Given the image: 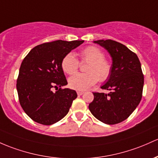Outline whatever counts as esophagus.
Listing matches in <instances>:
<instances>
[{
    "mask_svg": "<svg viewBox=\"0 0 158 158\" xmlns=\"http://www.w3.org/2000/svg\"><path fill=\"white\" fill-rule=\"evenodd\" d=\"M83 94H84V91H77V94L79 95V96H81V95H82Z\"/></svg>",
    "mask_w": 158,
    "mask_h": 158,
    "instance_id": "obj_1",
    "label": "esophagus"
}]
</instances>
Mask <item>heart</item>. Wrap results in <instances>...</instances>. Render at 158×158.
Listing matches in <instances>:
<instances>
[{
  "label": "heart",
  "instance_id": "1",
  "mask_svg": "<svg viewBox=\"0 0 158 158\" xmlns=\"http://www.w3.org/2000/svg\"><path fill=\"white\" fill-rule=\"evenodd\" d=\"M82 61H87L85 73H76L69 79V86L77 91H85L98 82H104L112 73V64L104 58V54L96 46H90L79 53ZM79 60L73 52L66 55L62 60L63 70L69 75L74 74L79 68Z\"/></svg>",
  "mask_w": 158,
  "mask_h": 158
}]
</instances>
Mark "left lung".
<instances>
[{
    "instance_id": "obj_1",
    "label": "left lung",
    "mask_w": 158,
    "mask_h": 158,
    "mask_svg": "<svg viewBox=\"0 0 158 158\" xmlns=\"http://www.w3.org/2000/svg\"><path fill=\"white\" fill-rule=\"evenodd\" d=\"M110 53L112 60L111 75L102 89L110 92H94L88 106L91 114L106 124L127 119L136 110L143 95L144 76L137 55L121 43L112 40L94 41Z\"/></svg>"
}]
</instances>
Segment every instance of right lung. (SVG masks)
I'll list each match as a JSON object with an SVG mask.
<instances>
[{"label": "right lung", "mask_w": 158, "mask_h": 158, "mask_svg": "<svg viewBox=\"0 0 158 158\" xmlns=\"http://www.w3.org/2000/svg\"><path fill=\"white\" fill-rule=\"evenodd\" d=\"M84 40H56L33 48L22 62L17 79L19 100L32 120L51 125L68 113L77 94L62 88L67 81L61 67L66 55ZM53 88L57 91H52Z\"/></svg>", "instance_id": "obj_1"}]
</instances>
